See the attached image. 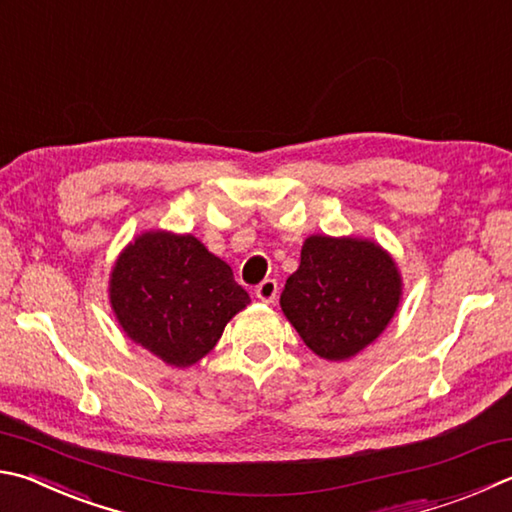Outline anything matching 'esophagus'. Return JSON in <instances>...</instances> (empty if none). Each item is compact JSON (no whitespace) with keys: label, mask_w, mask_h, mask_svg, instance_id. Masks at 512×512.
<instances>
[{"label":"esophagus","mask_w":512,"mask_h":512,"mask_svg":"<svg viewBox=\"0 0 512 512\" xmlns=\"http://www.w3.org/2000/svg\"><path fill=\"white\" fill-rule=\"evenodd\" d=\"M255 295H257V300H262V302H273L277 297V282L275 280H264L262 284H257Z\"/></svg>","instance_id":"34e87169"}]
</instances>
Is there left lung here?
Wrapping results in <instances>:
<instances>
[{
    "instance_id": "left-lung-1",
    "label": "left lung",
    "mask_w": 512,
    "mask_h": 512,
    "mask_svg": "<svg viewBox=\"0 0 512 512\" xmlns=\"http://www.w3.org/2000/svg\"><path fill=\"white\" fill-rule=\"evenodd\" d=\"M398 300L401 275L374 241L313 235L280 306L313 353L347 360L385 331Z\"/></svg>"
}]
</instances>
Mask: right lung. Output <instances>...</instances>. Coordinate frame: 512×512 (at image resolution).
<instances>
[{
  "instance_id": "add662e5",
  "label": "right lung",
  "mask_w": 512,
  "mask_h": 512,
  "mask_svg": "<svg viewBox=\"0 0 512 512\" xmlns=\"http://www.w3.org/2000/svg\"><path fill=\"white\" fill-rule=\"evenodd\" d=\"M109 300L129 338L167 365L190 367L217 345L250 295L197 237L159 230L118 257Z\"/></svg>"
}]
</instances>
